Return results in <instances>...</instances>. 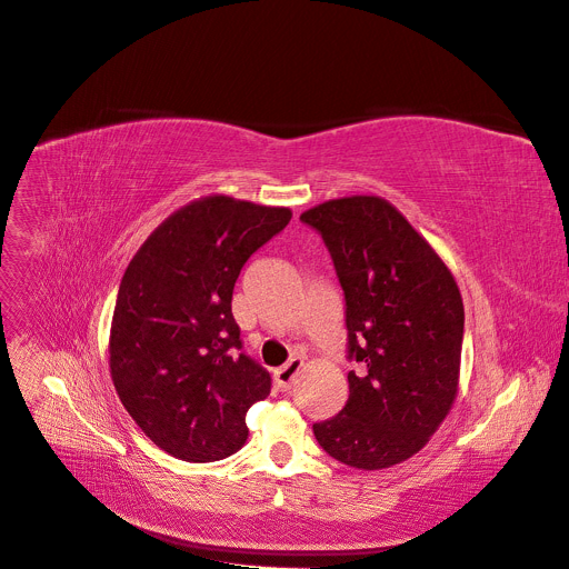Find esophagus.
Wrapping results in <instances>:
<instances>
[{
  "label": "esophagus",
  "instance_id": "34e87169",
  "mask_svg": "<svg viewBox=\"0 0 569 569\" xmlns=\"http://www.w3.org/2000/svg\"><path fill=\"white\" fill-rule=\"evenodd\" d=\"M305 367V360L302 357H290V360L281 367V369H277V373H274V380H277V385H279V390L281 392H290V387H292V380H295V376L300 373V369Z\"/></svg>",
  "mask_w": 569,
  "mask_h": 569
}]
</instances>
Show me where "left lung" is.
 Returning <instances> with one entry per match:
<instances>
[{"mask_svg": "<svg viewBox=\"0 0 569 569\" xmlns=\"http://www.w3.org/2000/svg\"><path fill=\"white\" fill-rule=\"evenodd\" d=\"M302 223L320 232L346 300L348 401L313 425L337 461L380 470L417 455L450 412L461 367L463 302L447 264L378 196L327 200Z\"/></svg>", "mask_w": 569, "mask_h": 569, "instance_id": "1", "label": "left lung"}]
</instances>
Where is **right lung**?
Instances as JSON below:
<instances>
[{"label":"right lung","mask_w":569,"mask_h":569,"mask_svg":"<svg viewBox=\"0 0 569 569\" xmlns=\"http://www.w3.org/2000/svg\"><path fill=\"white\" fill-rule=\"evenodd\" d=\"M292 212L207 196L168 217L129 262L110 327V376L163 452L209 463L247 442V410L272 378L242 352L232 288Z\"/></svg>","instance_id":"1"}]
</instances>
